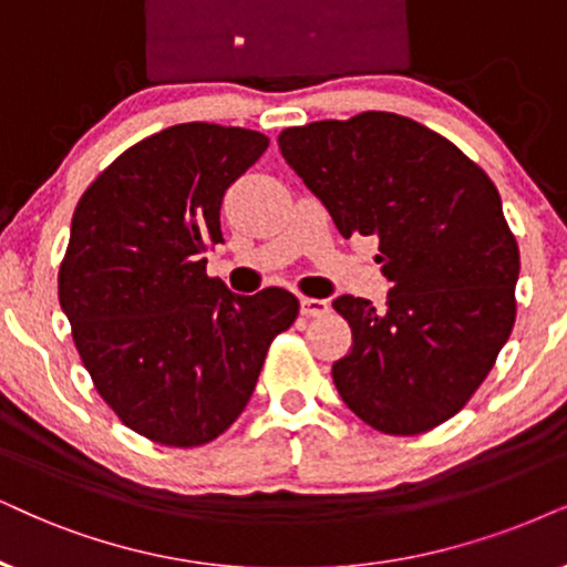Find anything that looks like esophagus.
Here are the masks:
<instances>
[{"mask_svg": "<svg viewBox=\"0 0 567 567\" xmlns=\"http://www.w3.org/2000/svg\"><path fill=\"white\" fill-rule=\"evenodd\" d=\"M300 313H303V317H324V313H329V300L303 298L300 300Z\"/></svg>", "mask_w": 567, "mask_h": 567, "instance_id": "esophagus-1", "label": "esophagus"}]
</instances>
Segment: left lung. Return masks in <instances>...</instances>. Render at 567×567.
Returning <instances> with one entry per match:
<instances>
[{
    "label": "left lung",
    "mask_w": 567,
    "mask_h": 567,
    "mask_svg": "<svg viewBox=\"0 0 567 567\" xmlns=\"http://www.w3.org/2000/svg\"><path fill=\"white\" fill-rule=\"evenodd\" d=\"M279 152L342 238L374 235L386 308L340 296L353 348L340 398L377 432H429L468 403L515 324L520 256L489 175L455 143L392 112L279 133Z\"/></svg>",
    "instance_id": "obj_1"
}]
</instances>
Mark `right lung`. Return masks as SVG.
<instances>
[{
    "label": "right lung",
    "mask_w": 567,
    "mask_h": 567,
    "mask_svg": "<svg viewBox=\"0 0 567 567\" xmlns=\"http://www.w3.org/2000/svg\"><path fill=\"white\" fill-rule=\"evenodd\" d=\"M267 146L246 127L172 125L120 154L78 200L60 306L96 392L146 440H217L298 317L288 290L238 296L206 275L225 190Z\"/></svg>",
    "instance_id": "1"
}]
</instances>
